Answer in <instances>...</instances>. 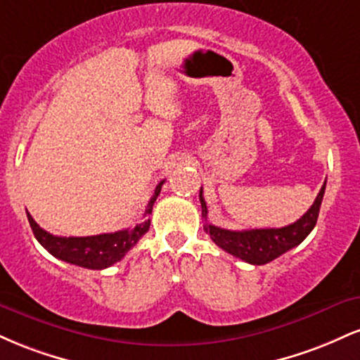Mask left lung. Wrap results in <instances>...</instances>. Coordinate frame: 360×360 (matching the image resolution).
I'll list each match as a JSON object with an SVG mask.
<instances>
[{
	"instance_id": "left-lung-1",
	"label": "left lung",
	"mask_w": 360,
	"mask_h": 360,
	"mask_svg": "<svg viewBox=\"0 0 360 360\" xmlns=\"http://www.w3.org/2000/svg\"><path fill=\"white\" fill-rule=\"evenodd\" d=\"M326 181L318 193L315 203L308 210L298 221L291 225L283 226V229H252V230H226L214 226L212 223H205V232L212 237V240L235 257L245 260V262L254 264V266H262V264L271 262L278 259L284 252L291 250L292 247L300 245L309 232L315 229L318 213H320L321 200H323ZM201 201V217H208V208H206L203 188L200 191Z\"/></svg>"
}]
</instances>
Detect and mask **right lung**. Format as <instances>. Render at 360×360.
<instances>
[{
  "instance_id": "obj_1",
  "label": "right lung",
  "mask_w": 360,
  "mask_h": 360,
  "mask_svg": "<svg viewBox=\"0 0 360 360\" xmlns=\"http://www.w3.org/2000/svg\"><path fill=\"white\" fill-rule=\"evenodd\" d=\"M162 184L164 181L157 184L154 194H152L147 203L142 221H139L131 229L120 230V232L91 235V237H57V235H52L40 229L32 218V214L27 212L28 223H30L32 232H34L37 240L40 242V245L47 252H51L53 257L74 264V266L86 267V269H106V267L113 266L118 260L125 257L127 252L134 249L140 238L147 233L148 226H150V218L148 217H150L152 206H154L157 196H159Z\"/></svg>"
}]
</instances>
